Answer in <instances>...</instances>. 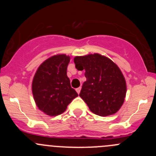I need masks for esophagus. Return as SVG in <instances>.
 <instances>
[{
    "mask_svg": "<svg viewBox=\"0 0 156 156\" xmlns=\"http://www.w3.org/2000/svg\"><path fill=\"white\" fill-rule=\"evenodd\" d=\"M81 87H78L76 89V91H77V93H78V94H80V92H81Z\"/></svg>",
    "mask_w": 156,
    "mask_h": 156,
    "instance_id": "esophagus-1",
    "label": "esophagus"
}]
</instances>
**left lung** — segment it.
I'll list each match as a JSON object with an SVG mask.
<instances>
[{"mask_svg": "<svg viewBox=\"0 0 156 156\" xmlns=\"http://www.w3.org/2000/svg\"><path fill=\"white\" fill-rule=\"evenodd\" d=\"M74 62L77 69L85 70L87 80L79 96L90 110L100 116L117 112L127 92L126 81L119 66L100 53L75 56Z\"/></svg>", "mask_w": 156, "mask_h": 156, "instance_id": "8db88e82", "label": "left lung"}]
</instances>
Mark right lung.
Segmentation results:
<instances>
[{
    "label": "right lung",
    "instance_id": "obj_1",
    "mask_svg": "<svg viewBox=\"0 0 156 156\" xmlns=\"http://www.w3.org/2000/svg\"><path fill=\"white\" fill-rule=\"evenodd\" d=\"M70 56L56 54L44 61L34 75L31 84L33 97L37 108L49 116H56L66 110L78 97L67 76Z\"/></svg>",
    "mask_w": 156,
    "mask_h": 156
}]
</instances>
